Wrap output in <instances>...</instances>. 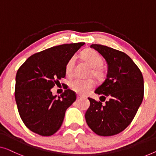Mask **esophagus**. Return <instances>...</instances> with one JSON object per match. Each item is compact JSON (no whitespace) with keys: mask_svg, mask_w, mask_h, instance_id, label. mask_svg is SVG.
<instances>
[{"mask_svg":"<svg viewBox=\"0 0 156 156\" xmlns=\"http://www.w3.org/2000/svg\"><path fill=\"white\" fill-rule=\"evenodd\" d=\"M82 96H81V95H77V96H76V98H77V99H80V98H82Z\"/></svg>","mask_w":156,"mask_h":156,"instance_id":"obj_1","label":"esophagus"}]
</instances>
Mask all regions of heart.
<instances>
[{
	"mask_svg": "<svg viewBox=\"0 0 156 156\" xmlns=\"http://www.w3.org/2000/svg\"><path fill=\"white\" fill-rule=\"evenodd\" d=\"M82 59L91 67V74L97 80H101L103 76L102 68L103 58L97 52L91 48H87L81 53ZM75 58L72 57L67 62L65 72L67 75L73 74ZM94 87V82L92 80H80L75 79L69 83V87L73 91L79 94H86Z\"/></svg>",
	"mask_w": 156,
	"mask_h": 156,
	"instance_id": "1",
	"label": "heart"
}]
</instances>
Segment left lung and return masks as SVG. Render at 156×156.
<instances>
[{"label": "left lung", "instance_id": "obj_1", "mask_svg": "<svg viewBox=\"0 0 156 156\" xmlns=\"http://www.w3.org/2000/svg\"><path fill=\"white\" fill-rule=\"evenodd\" d=\"M91 48L104 58L108 65L106 79L95 90L101 95L103 105L89 98L90 106L85 113L87 123L99 136H112L127 128L136 115L144 98V78L130 57L106 46L92 44ZM103 98L101 100V98Z\"/></svg>", "mask_w": 156, "mask_h": 156}]
</instances>
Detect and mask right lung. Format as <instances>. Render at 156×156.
Segmentation results:
<instances>
[{
    "instance_id": "right-lung-1",
    "label": "right lung",
    "mask_w": 156,
    "mask_h": 156,
    "mask_svg": "<svg viewBox=\"0 0 156 156\" xmlns=\"http://www.w3.org/2000/svg\"><path fill=\"white\" fill-rule=\"evenodd\" d=\"M85 43L51 47L30 56L18 69L15 97L26 127L41 136H51L61 127L66 110L76 101L70 89L58 96L51 89L65 76L68 60Z\"/></svg>"
}]
</instances>
